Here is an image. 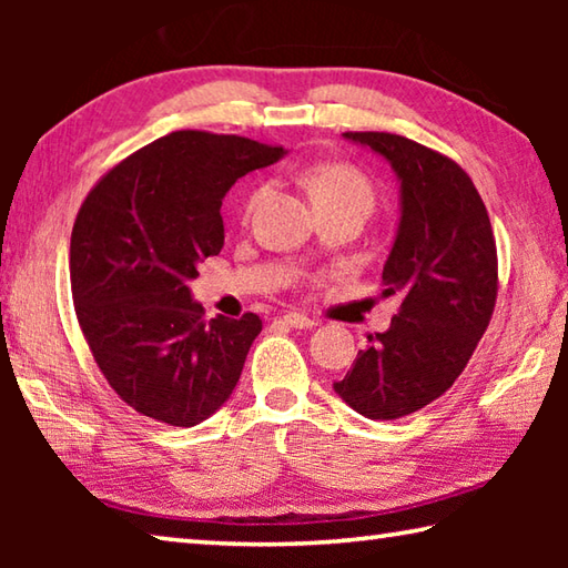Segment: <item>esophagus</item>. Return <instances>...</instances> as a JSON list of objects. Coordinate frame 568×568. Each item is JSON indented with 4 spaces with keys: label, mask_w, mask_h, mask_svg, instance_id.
I'll return each mask as SVG.
<instances>
[{
    "label": "esophagus",
    "mask_w": 568,
    "mask_h": 568,
    "mask_svg": "<svg viewBox=\"0 0 568 568\" xmlns=\"http://www.w3.org/2000/svg\"><path fill=\"white\" fill-rule=\"evenodd\" d=\"M283 323L291 325V328H295V331H307V328H313V325H318L313 318H307V315L295 313V311L285 313V315H283Z\"/></svg>",
    "instance_id": "1"
}]
</instances>
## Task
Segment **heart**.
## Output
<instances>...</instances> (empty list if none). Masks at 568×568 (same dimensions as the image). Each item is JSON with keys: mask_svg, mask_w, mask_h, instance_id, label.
Returning <instances> with one entry per match:
<instances>
[{"mask_svg": "<svg viewBox=\"0 0 568 568\" xmlns=\"http://www.w3.org/2000/svg\"><path fill=\"white\" fill-rule=\"evenodd\" d=\"M303 185L307 195H311L313 205L341 203V200H365V203L373 205V187L368 178L351 165H343V162H323V165L311 168L303 175ZM261 187L250 192L243 203V215L253 213L255 205L261 203Z\"/></svg>", "mask_w": 568, "mask_h": 568, "instance_id": "obj_1", "label": "heart"}]
</instances>
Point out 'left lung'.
<instances>
[{
	"instance_id": "left-lung-1",
	"label": "left lung",
	"mask_w": 568,
	"mask_h": 568,
	"mask_svg": "<svg viewBox=\"0 0 568 568\" xmlns=\"http://www.w3.org/2000/svg\"><path fill=\"white\" fill-rule=\"evenodd\" d=\"M343 134L400 180V223L383 265V295H398L400 307L333 388L361 416L393 420L444 396L484 338L498 295L496 237L458 162L400 134Z\"/></svg>"
}]
</instances>
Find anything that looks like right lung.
Returning <instances> with one entry per match:
<instances>
[{"label":"right lung","mask_w":568,"mask_h":568,"mask_svg":"<svg viewBox=\"0 0 568 568\" xmlns=\"http://www.w3.org/2000/svg\"><path fill=\"white\" fill-rule=\"evenodd\" d=\"M283 155L237 134L178 130L118 162L84 197L70 243L77 323L140 416L190 428L233 393L263 321H205L187 283L223 250L225 192Z\"/></svg>","instance_id":"obj_1"}]
</instances>
